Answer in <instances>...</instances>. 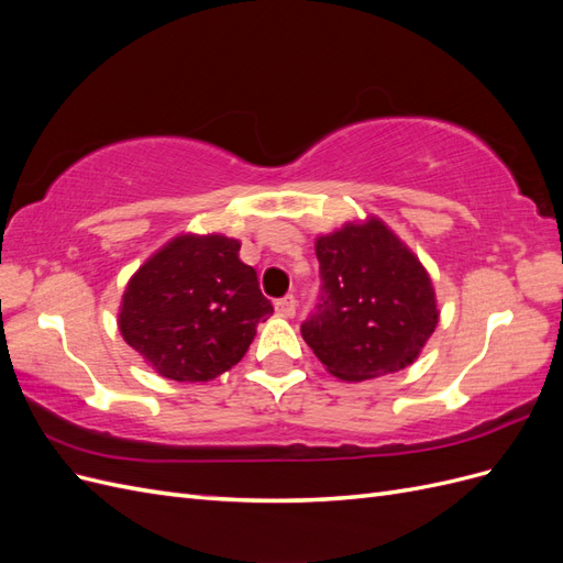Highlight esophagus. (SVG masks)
<instances>
[{"mask_svg":"<svg viewBox=\"0 0 563 563\" xmlns=\"http://www.w3.org/2000/svg\"><path fill=\"white\" fill-rule=\"evenodd\" d=\"M275 310L282 314V317H296V310H298V302L294 296H284L275 302Z\"/></svg>","mask_w":563,"mask_h":563,"instance_id":"obj_1","label":"esophagus"}]
</instances>
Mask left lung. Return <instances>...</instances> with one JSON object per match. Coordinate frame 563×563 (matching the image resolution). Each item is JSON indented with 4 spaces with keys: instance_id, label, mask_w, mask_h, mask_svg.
I'll list each match as a JSON object with an SVG mask.
<instances>
[{
    "instance_id": "left-lung-1",
    "label": "left lung",
    "mask_w": 563,
    "mask_h": 563,
    "mask_svg": "<svg viewBox=\"0 0 563 563\" xmlns=\"http://www.w3.org/2000/svg\"><path fill=\"white\" fill-rule=\"evenodd\" d=\"M314 251L321 296L300 333L317 360L347 383L411 366L439 323L418 255L376 216L317 236Z\"/></svg>"
}]
</instances>
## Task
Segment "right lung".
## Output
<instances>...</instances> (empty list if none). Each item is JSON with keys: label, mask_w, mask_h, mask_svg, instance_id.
<instances>
[{"label": "right lung", "mask_w": 563, "mask_h": 563, "mask_svg": "<svg viewBox=\"0 0 563 563\" xmlns=\"http://www.w3.org/2000/svg\"><path fill=\"white\" fill-rule=\"evenodd\" d=\"M240 246L225 234H178L129 279L119 333L162 378H218L240 364L255 327L272 314Z\"/></svg>", "instance_id": "right-lung-1"}]
</instances>
